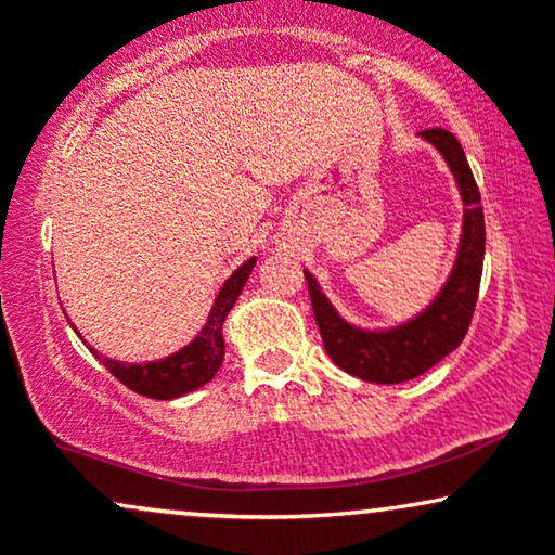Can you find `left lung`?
<instances>
[{"mask_svg": "<svg viewBox=\"0 0 555 555\" xmlns=\"http://www.w3.org/2000/svg\"><path fill=\"white\" fill-rule=\"evenodd\" d=\"M430 145L441 151V156L454 171L464 203L462 240L456 253L454 269L446 279L443 289L428 308L412 321L397 328L367 331L347 323L328 302L313 273L305 271L308 279L310 302L318 331L323 336L328 358L349 375L367 380V384H401L430 371L436 362L460 347L473 321L477 292H480L482 256H486V219H482L480 190L464 156L460 140L443 127L420 132Z\"/></svg>", "mask_w": 555, "mask_h": 555, "instance_id": "left-lung-1", "label": "left lung"}]
</instances>
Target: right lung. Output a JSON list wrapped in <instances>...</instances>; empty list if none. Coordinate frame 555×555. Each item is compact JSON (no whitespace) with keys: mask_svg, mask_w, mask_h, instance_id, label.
Segmentation results:
<instances>
[{"mask_svg":"<svg viewBox=\"0 0 555 555\" xmlns=\"http://www.w3.org/2000/svg\"><path fill=\"white\" fill-rule=\"evenodd\" d=\"M253 266H256V258L245 260V263L227 279L224 286L219 289V295H216V302L211 313H208L206 326H203L201 334H197L188 347H182L180 352L169 354V358L164 360L138 365V362H119L104 358V354L95 352L93 347L88 349H91L95 358L101 360V365H104L119 384H125L127 388H132V391L143 393V397L149 399H177L195 391V388L208 384L216 375V371L221 367V362H224V334H221V328H224L229 310L237 302L242 286H245L247 276H250Z\"/></svg>","mask_w":555,"mask_h":555,"instance_id":"right-lung-1","label":"right lung"}]
</instances>
